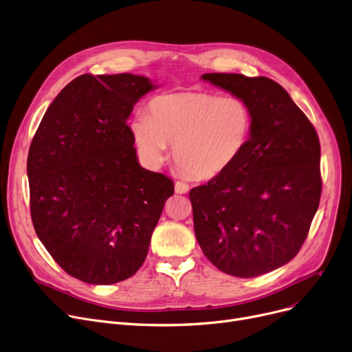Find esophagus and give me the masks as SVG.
Returning a JSON list of instances; mask_svg holds the SVG:
<instances>
[{
    "label": "esophagus",
    "mask_w": 352,
    "mask_h": 352,
    "mask_svg": "<svg viewBox=\"0 0 352 352\" xmlns=\"http://www.w3.org/2000/svg\"><path fill=\"white\" fill-rule=\"evenodd\" d=\"M175 192L179 195H184L189 192V184L184 183V182H176L175 183Z\"/></svg>",
    "instance_id": "34e87169"
}]
</instances>
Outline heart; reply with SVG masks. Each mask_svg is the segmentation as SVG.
Returning a JSON list of instances; mask_svg holds the SVG:
<instances>
[{
	"mask_svg": "<svg viewBox=\"0 0 352 352\" xmlns=\"http://www.w3.org/2000/svg\"><path fill=\"white\" fill-rule=\"evenodd\" d=\"M136 148L151 168H159L173 146L182 173L210 180L240 159L253 131L250 107L237 96L210 92H176L151 100L149 116L131 120Z\"/></svg>",
	"mask_w": 352,
	"mask_h": 352,
	"instance_id": "b5f03b06",
	"label": "heart"
}]
</instances>
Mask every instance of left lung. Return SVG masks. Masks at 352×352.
<instances>
[{"label": "left lung", "instance_id": "obj_1", "mask_svg": "<svg viewBox=\"0 0 352 352\" xmlns=\"http://www.w3.org/2000/svg\"><path fill=\"white\" fill-rule=\"evenodd\" d=\"M201 79L243 99L253 131L229 170L190 190L196 239L226 274L270 273L297 256L318 209V135L270 78L204 74Z\"/></svg>", "mask_w": 352, "mask_h": 352}]
</instances>
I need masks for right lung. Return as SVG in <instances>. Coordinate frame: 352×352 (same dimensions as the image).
Wrapping results in <instances>:
<instances>
[{
    "instance_id": "add662e5",
    "label": "right lung",
    "mask_w": 352,
    "mask_h": 352,
    "mask_svg": "<svg viewBox=\"0 0 352 352\" xmlns=\"http://www.w3.org/2000/svg\"><path fill=\"white\" fill-rule=\"evenodd\" d=\"M156 87L132 74L80 75L47 109L27 173L38 239L69 276L108 285L132 277L173 182L138 163L128 118Z\"/></svg>"
}]
</instances>
